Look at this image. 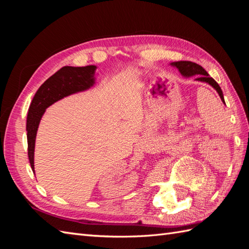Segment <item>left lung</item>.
<instances>
[{
    "mask_svg": "<svg viewBox=\"0 0 249 249\" xmlns=\"http://www.w3.org/2000/svg\"><path fill=\"white\" fill-rule=\"evenodd\" d=\"M170 65L176 67L178 70V71L181 72V75L185 78H190V77H196L195 80L200 81V82H204L210 84L211 87L216 89V92L218 93L219 97L225 105V99H224V94L223 91H221L220 87L218 86V83L216 82L214 79L211 77L206 71L202 66H200L199 64H196V63H193L190 61H178V62H173L170 63Z\"/></svg>",
    "mask_w": 249,
    "mask_h": 249,
    "instance_id": "8db88e82",
    "label": "left lung"
}]
</instances>
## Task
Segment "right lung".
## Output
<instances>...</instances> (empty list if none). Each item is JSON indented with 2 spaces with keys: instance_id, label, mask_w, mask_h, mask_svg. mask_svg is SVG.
Here are the masks:
<instances>
[{
  "instance_id": "right-lung-1",
  "label": "right lung",
  "mask_w": 249,
  "mask_h": 249,
  "mask_svg": "<svg viewBox=\"0 0 249 249\" xmlns=\"http://www.w3.org/2000/svg\"><path fill=\"white\" fill-rule=\"evenodd\" d=\"M97 66L89 65L84 67L64 66L54 75L41 84L37 89L30 105L26 118V138H28V155L31 168L34 170V151L37 130L46 109L57 100L70 96L71 94L87 91L92 88L96 78L95 71Z\"/></svg>"
}]
</instances>
